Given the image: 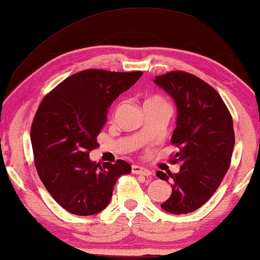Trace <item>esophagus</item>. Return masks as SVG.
Masks as SVG:
<instances>
[{"label":"esophagus","instance_id":"esophagus-1","mask_svg":"<svg viewBox=\"0 0 260 260\" xmlns=\"http://www.w3.org/2000/svg\"><path fill=\"white\" fill-rule=\"evenodd\" d=\"M131 172L134 174H137V175H144V176H150L152 174L150 170L141 166H133L131 167Z\"/></svg>","mask_w":260,"mask_h":260}]
</instances>
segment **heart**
Instances as JSON below:
<instances>
[{
    "label": "heart",
    "instance_id": "1",
    "mask_svg": "<svg viewBox=\"0 0 260 260\" xmlns=\"http://www.w3.org/2000/svg\"><path fill=\"white\" fill-rule=\"evenodd\" d=\"M145 105H168V104H167L165 99L159 97V95H151V97H149L147 99Z\"/></svg>",
    "mask_w": 260,
    "mask_h": 260
}]
</instances>
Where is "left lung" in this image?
Masks as SVG:
<instances>
[{"label":"left lung","instance_id":"obj_1","mask_svg":"<svg viewBox=\"0 0 260 260\" xmlns=\"http://www.w3.org/2000/svg\"><path fill=\"white\" fill-rule=\"evenodd\" d=\"M154 83L175 102L172 143L179 151L172 162L182 163L176 174L156 173L172 186V195L161 207L172 214H187L209 200L230 168L233 119L218 92L193 74L174 71L156 77Z\"/></svg>","mask_w":260,"mask_h":260}]
</instances>
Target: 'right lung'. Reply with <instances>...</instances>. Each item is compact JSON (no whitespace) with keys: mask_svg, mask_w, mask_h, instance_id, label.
Masks as SVG:
<instances>
[{"mask_svg":"<svg viewBox=\"0 0 260 260\" xmlns=\"http://www.w3.org/2000/svg\"><path fill=\"white\" fill-rule=\"evenodd\" d=\"M143 72L85 70L66 78L42 99L30 129L35 168L52 198L67 212L93 215L110 204L119 176L131 173L123 159H90L108 111Z\"/></svg>","mask_w":260,"mask_h":260,"instance_id":"right-lung-1","label":"right lung"}]
</instances>
